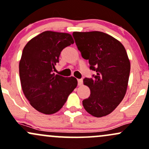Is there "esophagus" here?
Segmentation results:
<instances>
[{
    "mask_svg": "<svg viewBox=\"0 0 149 149\" xmlns=\"http://www.w3.org/2000/svg\"><path fill=\"white\" fill-rule=\"evenodd\" d=\"M83 84V80L82 79H78V86H81Z\"/></svg>",
    "mask_w": 149,
    "mask_h": 149,
    "instance_id": "obj_1",
    "label": "esophagus"
}]
</instances>
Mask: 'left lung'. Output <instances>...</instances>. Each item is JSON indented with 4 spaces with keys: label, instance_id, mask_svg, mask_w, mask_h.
Listing matches in <instances>:
<instances>
[{
    "label": "left lung",
    "instance_id": "left-lung-1",
    "mask_svg": "<svg viewBox=\"0 0 149 149\" xmlns=\"http://www.w3.org/2000/svg\"><path fill=\"white\" fill-rule=\"evenodd\" d=\"M81 56L95 71L83 83L91 90L83 100L85 109L96 117L112 112L125 97L130 73V62L124 46L112 36L102 32H73Z\"/></svg>",
    "mask_w": 149,
    "mask_h": 149
}]
</instances>
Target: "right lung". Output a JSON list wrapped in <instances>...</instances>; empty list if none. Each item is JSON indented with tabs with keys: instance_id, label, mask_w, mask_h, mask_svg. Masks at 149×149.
<instances>
[{
	"instance_id": "right-lung-1",
	"label": "right lung",
	"mask_w": 149,
	"mask_h": 149,
	"mask_svg": "<svg viewBox=\"0 0 149 149\" xmlns=\"http://www.w3.org/2000/svg\"><path fill=\"white\" fill-rule=\"evenodd\" d=\"M73 44L67 33L46 31L27 42L19 64L21 86L26 98L39 112H58L76 88V78L55 74L61 51Z\"/></svg>"
}]
</instances>
